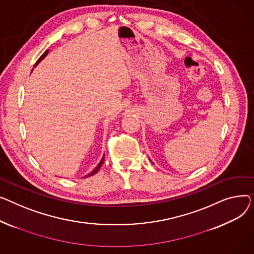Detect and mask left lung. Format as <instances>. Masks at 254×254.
I'll return each mask as SVG.
<instances>
[{"mask_svg": "<svg viewBox=\"0 0 254 254\" xmlns=\"http://www.w3.org/2000/svg\"><path fill=\"white\" fill-rule=\"evenodd\" d=\"M150 161H151V162H152V160H151V159H150ZM152 164H154V163H153V162H152Z\"/></svg>", "mask_w": 254, "mask_h": 254, "instance_id": "1", "label": "left lung"}]
</instances>
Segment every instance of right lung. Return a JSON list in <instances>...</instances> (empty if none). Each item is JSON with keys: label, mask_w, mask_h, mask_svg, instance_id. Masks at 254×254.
Returning <instances> with one entry per match:
<instances>
[{"label": "right lung", "mask_w": 254, "mask_h": 254, "mask_svg": "<svg viewBox=\"0 0 254 254\" xmlns=\"http://www.w3.org/2000/svg\"><path fill=\"white\" fill-rule=\"evenodd\" d=\"M48 52H49V50H46V51H45V52H44V53L42 54V56H41V57H40V58L38 59V62L36 63V64H35V67H36V66H37V65H38V64H40V63H41V62L43 61V59H44L45 57H46V56H47ZM103 161H104V155H103L102 159L100 160V162H99V163L97 164V166H96V167H95V168H94V169H93V170H92V171H91L90 173H88L87 175H85V176H84V178H85V177H89V176H91V175L95 174V173H96V172H97V171H98V170L100 169L101 165H102V164H103Z\"/></svg>", "instance_id": "right-lung-1"}]
</instances>
